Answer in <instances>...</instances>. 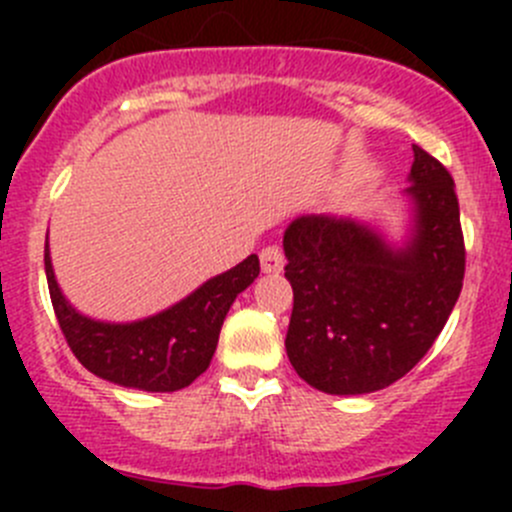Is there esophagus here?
I'll return each mask as SVG.
<instances>
[{
	"label": "esophagus",
	"instance_id": "34e87169",
	"mask_svg": "<svg viewBox=\"0 0 512 512\" xmlns=\"http://www.w3.org/2000/svg\"><path fill=\"white\" fill-rule=\"evenodd\" d=\"M260 265L262 272H267V275H277V272L285 270V252H282V247H265V250L260 252Z\"/></svg>",
	"mask_w": 512,
	"mask_h": 512
}]
</instances>
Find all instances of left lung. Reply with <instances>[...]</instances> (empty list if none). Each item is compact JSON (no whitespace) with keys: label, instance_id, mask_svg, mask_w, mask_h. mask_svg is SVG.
<instances>
[{"label":"left lung","instance_id":"obj_1","mask_svg":"<svg viewBox=\"0 0 512 512\" xmlns=\"http://www.w3.org/2000/svg\"><path fill=\"white\" fill-rule=\"evenodd\" d=\"M404 198L411 225L401 245L337 215H302L285 230L294 292L287 356L324 394H371L399 381L456 307L466 272L456 185L418 146Z\"/></svg>","mask_w":512,"mask_h":512}]
</instances>
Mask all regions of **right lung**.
I'll use <instances>...</instances> for the list:
<instances>
[{"label":"right lung","mask_w":512,"mask_h":512,"mask_svg":"<svg viewBox=\"0 0 512 512\" xmlns=\"http://www.w3.org/2000/svg\"><path fill=\"white\" fill-rule=\"evenodd\" d=\"M44 270L56 319L76 359L111 384L165 394L185 389L208 369L227 312L237 294L260 275V260L250 255L173 307L136 322H101L81 314L56 282L49 242Z\"/></svg>","instance_id":"obj_1"}]
</instances>
